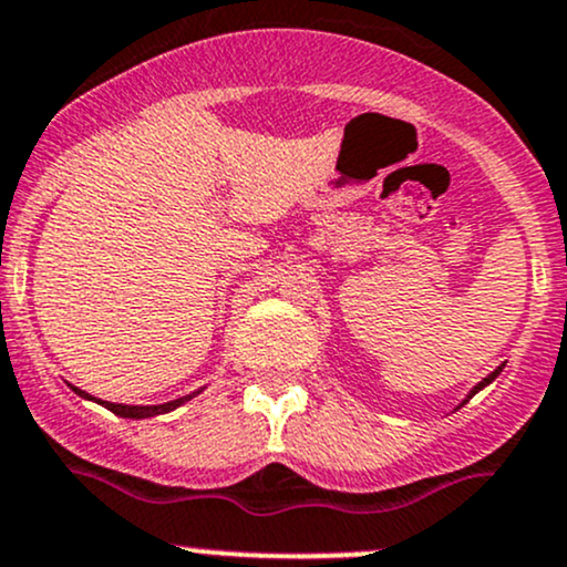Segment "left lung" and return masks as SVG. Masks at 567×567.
Segmentation results:
<instances>
[{
	"mask_svg": "<svg viewBox=\"0 0 567 567\" xmlns=\"http://www.w3.org/2000/svg\"><path fill=\"white\" fill-rule=\"evenodd\" d=\"M501 369H503V365H501ZM501 369H495V371H493V374H489V377H484V379H482V382H478V384H476V388H474V390H471V395H468V398H474V395L478 393V390H482V388H487V384H489V382H493V379H495L497 374H501ZM468 398H465V401H468Z\"/></svg>",
	"mask_w": 567,
	"mask_h": 567,
	"instance_id": "left-lung-1",
	"label": "left lung"
}]
</instances>
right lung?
<instances>
[{"label":"right lung","mask_w":567,"mask_h":567,"mask_svg":"<svg viewBox=\"0 0 567 567\" xmlns=\"http://www.w3.org/2000/svg\"><path fill=\"white\" fill-rule=\"evenodd\" d=\"M72 390H74V393H78L80 398H89V401H96V398H91L89 393H83V390H78V388H72ZM193 395H196V393H193ZM193 395H183V398H177V401L161 403V406H126V403H110V401H99V403H102L104 409H110V412L117 414V416H128V420H145V416H155V414L172 412V409H177L179 403L190 401Z\"/></svg>","instance_id":"1"}]
</instances>
